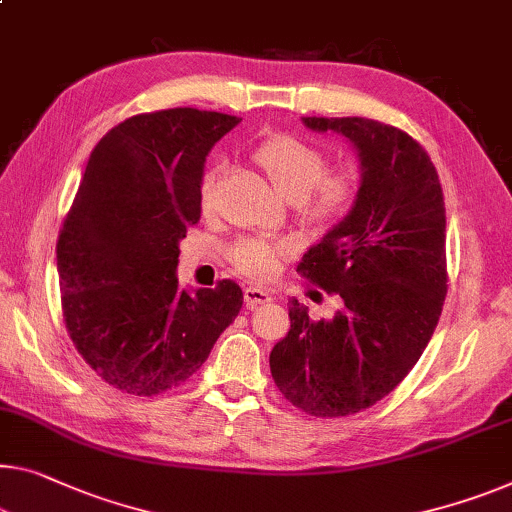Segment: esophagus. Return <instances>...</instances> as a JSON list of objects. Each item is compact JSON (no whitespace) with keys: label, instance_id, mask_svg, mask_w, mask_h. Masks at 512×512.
Wrapping results in <instances>:
<instances>
[{"label":"esophagus","instance_id":"1","mask_svg":"<svg viewBox=\"0 0 512 512\" xmlns=\"http://www.w3.org/2000/svg\"><path fill=\"white\" fill-rule=\"evenodd\" d=\"M272 295L267 293L265 288H258V286H249L245 288V304L247 306H258V304H265L270 302Z\"/></svg>","mask_w":512,"mask_h":512}]
</instances>
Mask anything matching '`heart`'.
Returning <instances> with one entry per match:
<instances>
[{"instance_id": "1", "label": "heart", "mask_w": 512, "mask_h": 512, "mask_svg": "<svg viewBox=\"0 0 512 512\" xmlns=\"http://www.w3.org/2000/svg\"><path fill=\"white\" fill-rule=\"evenodd\" d=\"M251 160L283 199L293 203L304 224L327 226L350 208L357 178L348 167H325V155L316 146L288 135L267 137L251 153ZM219 169L208 167L199 183V208L208 215L215 208ZM233 270L251 281H267L279 270L286 247L263 238H240L229 247Z\"/></svg>"}]
</instances>
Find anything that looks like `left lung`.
I'll list each match as a JSON object with an SVG mask.
<instances>
[{"mask_svg":"<svg viewBox=\"0 0 512 512\" xmlns=\"http://www.w3.org/2000/svg\"><path fill=\"white\" fill-rule=\"evenodd\" d=\"M355 144V206L297 272L343 300L332 320L290 302V332L270 352L283 398L322 419L357 414L398 387L423 355L446 297V210L435 164L407 132L361 116H306Z\"/></svg>","mask_w":512,"mask_h":512,"instance_id":"obj_1","label":"left lung"}]
</instances>
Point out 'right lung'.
Returning <instances> with one entry per match:
<instances>
[{
  "instance_id": "1",
  "label": "right lung",
  "mask_w": 512,
  "mask_h": 512,
  "mask_svg": "<svg viewBox=\"0 0 512 512\" xmlns=\"http://www.w3.org/2000/svg\"><path fill=\"white\" fill-rule=\"evenodd\" d=\"M238 116L192 107L137 114L93 148L57 240L61 309L82 359L114 389L157 396L183 384L242 309L222 279L178 288V242L201 219L199 183Z\"/></svg>"
}]
</instances>
